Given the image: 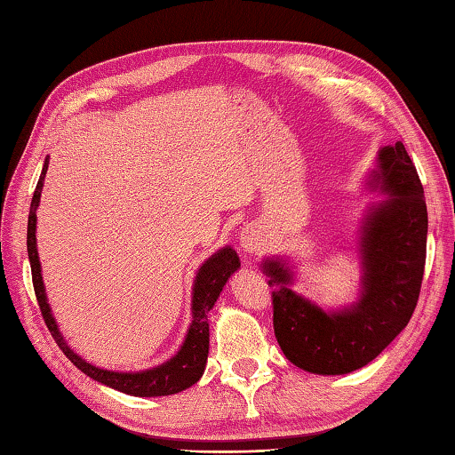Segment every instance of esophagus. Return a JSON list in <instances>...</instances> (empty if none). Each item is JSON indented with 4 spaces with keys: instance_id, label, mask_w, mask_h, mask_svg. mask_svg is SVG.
<instances>
[{
    "instance_id": "34e87169",
    "label": "esophagus",
    "mask_w": 455,
    "mask_h": 455,
    "mask_svg": "<svg viewBox=\"0 0 455 455\" xmlns=\"http://www.w3.org/2000/svg\"><path fill=\"white\" fill-rule=\"evenodd\" d=\"M240 248L248 254H256L264 248V233L256 227H248L240 235Z\"/></svg>"
}]
</instances>
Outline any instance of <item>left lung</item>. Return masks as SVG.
I'll use <instances>...</instances> for the list:
<instances>
[{
    "label": "left lung",
    "mask_w": 455,
    "mask_h": 455,
    "mask_svg": "<svg viewBox=\"0 0 455 455\" xmlns=\"http://www.w3.org/2000/svg\"><path fill=\"white\" fill-rule=\"evenodd\" d=\"M377 181L391 197L370 212L362 235L363 291L342 313H324L291 291V272L266 259L274 332L285 357L305 371L338 375L375 360L409 324L427 262L428 212L417 168L403 142L379 152Z\"/></svg>",
    "instance_id": "obj_1"
}]
</instances>
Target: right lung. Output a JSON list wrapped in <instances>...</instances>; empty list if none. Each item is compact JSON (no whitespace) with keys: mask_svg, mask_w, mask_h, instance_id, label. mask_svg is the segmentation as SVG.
Here are the masks:
<instances>
[{"mask_svg":"<svg viewBox=\"0 0 455 455\" xmlns=\"http://www.w3.org/2000/svg\"><path fill=\"white\" fill-rule=\"evenodd\" d=\"M46 170H48V158L44 160L41 178H38L36 189L33 193L31 211H28L27 250H28V262H31L36 301H38V307H41V315L44 318L48 331H51L58 347L64 352L68 360L78 367V370H82L85 375H90L92 379L108 385V387H113L121 393L134 395V397H162V395H173L191 387L193 383L199 381V377L203 375V370H205V363H207V354H209L207 315L212 308V305H215L217 297L220 295L222 287H225L230 274H233L240 266L236 252L233 248H222L220 252H217L211 259H207V264L201 266L199 274L196 277V285H193V301H191L193 321L189 326V332L186 336V342H183L178 355H173L166 363L152 367L148 371L119 373V371L100 370V367L82 360L80 355H76L70 347H68L62 334L58 332L56 323L51 315V307L46 303L41 264H38V252H36V238H35L36 207H38V201H41Z\"/></svg>","mask_w":455,"mask_h":455,"instance_id":"obj_1","label":"right lung"}]
</instances>
